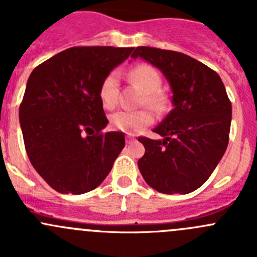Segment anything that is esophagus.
Segmentation results:
<instances>
[{"instance_id": "obj_1", "label": "esophagus", "mask_w": 257, "mask_h": 257, "mask_svg": "<svg viewBox=\"0 0 257 257\" xmlns=\"http://www.w3.org/2000/svg\"><path fill=\"white\" fill-rule=\"evenodd\" d=\"M125 139H126V143L128 144H131V143H133L134 141H136V138H134L133 136H131V134H128V136L125 137Z\"/></svg>"}]
</instances>
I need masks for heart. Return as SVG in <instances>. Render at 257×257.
Listing matches in <instances>:
<instances>
[{"instance_id": "1", "label": "heart", "mask_w": 257, "mask_h": 257, "mask_svg": "<svg viewBox=\"0 0 257 257\" xmlns=\"http://www.w3.org/2000/svg\"><path fill=\"white\" fill-rule=\"evenodd\" d=\"M131 80L138 85L144 92L143 105L153 108L157 112H162L167 108L168 98L160 90L162 87V77L154 67L149 64H139L134 67L129 73ZM119 80L116 72H110L102 80L99 87L100 103L107 109L115 107L118 100ZM154 116L150 110H119L110 116V124L113 128L128 134H136L143 131L153 123Z\"/></svg>"}]
</instances>
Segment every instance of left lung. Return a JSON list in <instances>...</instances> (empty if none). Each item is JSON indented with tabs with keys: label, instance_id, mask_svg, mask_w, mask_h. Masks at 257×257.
<instances>
[{
	"label": "left lung",
	"instance_id": "1",
	"mask_svg": "<svg viewBox=\"0 0 257 257\" xmlns=\"http://www.w3.org/2000/svg\"><path fill=\"white\" fill-rule=\"evenodd\" d=\"M159 69L172 89V112L141 137L145 153L138 168L149 186L163 194H189L208 180L229 143L231 103L219 74L195 58L153 47L132 54Z\"/></svg>",
	"mask_w": 257,
	"mask_h": 257
}]
</instances>
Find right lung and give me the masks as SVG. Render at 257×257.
Masks as SVG:
<instances>
[{
	"label": "right lung",
	"instance_id": "add662e5",
	"mask_svg": "<svg viewBox=\"0 0 257 257\" xmlns=\"http://www.w3.org/2000/svg\"><path fill=\"white\" fill-rule=\"evenodd\" d=\"M131 48L72 47L36 67L20 105V123L31 164L62 194L88 193L102 184L125 145L108 132L99 99L102 80Z\"/></svg>",
	"mask_w": 257,
	"mask_h": 257
}]
</instances>
